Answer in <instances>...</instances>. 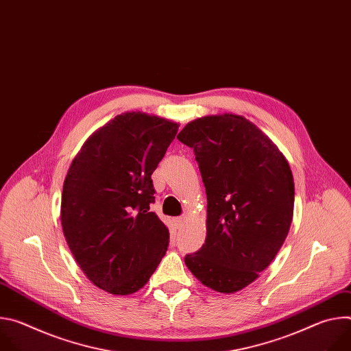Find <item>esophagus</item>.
Here are the masks:
<instances>
[{
    "label": "esophagus",
    "instance_id": "obj_1",
    "mask_svg": "<svg viewBox=\"0 0 351 351\" xmlns=\"http://www.w3.org/2000/svg\"><path fill=\"white\" fill-rule=\"evenodd\" d=\"M184 221H186V217H184V215H182V217H178V218H175V223H176L178 226H182V225L184 223Z\"/></svg>",
    "mask_w": 351,
    "mask_h": 351
}]
</instances>
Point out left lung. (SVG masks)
I'll list each match as a JSON object with an SVG mask.
<instances>
[{"label": "left lung", "instance_id": "1", "mask_svg": "<svg viewBox=\"0 0 351 351\" xmlns=\"http://www.w3.org/2000/svg\"><path fill=\"white\" fill-rule=\"evenodd\" d=\"M178 140L193 148L207 193L206 243L184 263L204 286L239 291L272 263L289 233V162L253 122L234 114L191 121Z\"/></svg>", "mask_w": 351, "mask_h": 351}]
</instances>
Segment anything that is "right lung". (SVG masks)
I'll return each instance as SVG.
<instances>
[{
  "mask_svg": "<svg viewBox=\"0 0 351 351\" xmlns=\"http://www.w3.org/2000/svg\"><path fill=\"white\" fill-rule=\"evenodd\" d=\"M179 123L125 112L94 132L64 182L61 223L87 279L111 294H132L154 274L169 244L156 213L153 172Z\"/></svg>",
  "mask_w": 351,
  "mask_h": 351,
  "instance_id": "obj_1",
  "label": "right lung"
}]
</instances>
